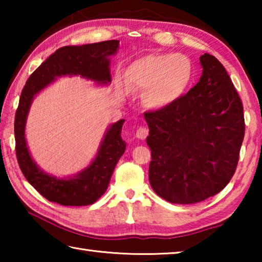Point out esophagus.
<instances>
[{"label":"esophagus","instance_id":"34e87169","mask_svg":"<svg viewBox=\"0 0 262 262\" xmlns=\"http://www.w3.org/2000/svg\"><path fill=\"white\" fill-rule=\"evenodd\" d=\"M148 134H149V129H148V128L140 127V128H137L135 136H136L139 140H144L145 137L148 136Z\"/></svg>","mask_w":262,"mask_h":262}]
</instances>
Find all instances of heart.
<instances>
[{
    "label": "heart",
    "instance_id": "b5f03b06",
    "mask_svg": "<svg viewBox=\"0 0 262 262\" xmlns=\"http://www.w3.org/2000/svg\"><path fill=\"white\" fill-rule=\"evenodd\" d=\"M192 77V63L183 54L145 55L126 70L128 88L143 92V103L151 110H164L178 101Z\"/></svg>",
    "mask_w": 262,
    "mask_h": 262
}]
</instances>
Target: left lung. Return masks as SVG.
I'll return each mask as SVG.
<instances>
[{
	"label": "left lung",
	"mask_w": 262,
	"mask_h": 262,
	"mask_svg": "<svg viewBox=\"0 0 262 262\" xmlns=\"http://www.w3.org/2000/svg\"><path fill=\"white\" fill-rule=\"evenodd\" d=\"M196 85L170 107L145 112L149 181L159 196L190 205L221 192L236 171L245 135L242 100L223 64L200 56Z\"/></svg>",
	"instance_id": "left-lung-1"
}]
</instances>
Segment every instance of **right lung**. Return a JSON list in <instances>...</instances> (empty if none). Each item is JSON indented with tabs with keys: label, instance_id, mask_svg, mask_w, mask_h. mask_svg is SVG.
Wrapping results in <instances>:
<instances>
[{
	"label": "right lung",
	"instance_id": "right-lung-1",
	"mask_svg": "<svg viewBox=\"0 0 262 262\" xmlns=\"http://www.w3.org/2000/svg\"><path fill=\"white\" fill-rule=\"evenodd\" d=\"M118 50L119 40L61 47L34 70L21 91L15 115L17 161L26 180L48 201L62 206H88L98 200L107 189L114 167L126 150L121 137L125 120L121 119L107 128L98 152L85 168L59 178L41 170L30 155L25 126L31 104L39 92L62 76H79L98 85H108L112 79L110 57Z\"/></svg>",
	"mask_w": 262,
	"mask_h": 262
}]
</instances>
